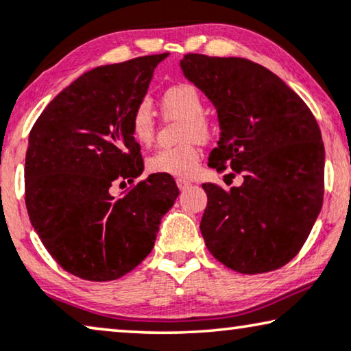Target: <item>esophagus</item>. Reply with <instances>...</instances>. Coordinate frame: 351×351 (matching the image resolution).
<instances>
[{"mask_svg": "<svg viewBox=\"0 0 351 351\" xmlns=\"http://www.w3.org/2000/svg\"><path fill=\"white\" fill-rule=\"evenodd\" d=\"M176 184H177V186H179L180 191H185V190H188V188L191 186V182H188L185 179H177Z\"/></svg>", "mask_w": 351, "mask_h": 351, "instance_id": "obj_1", "label": "esophagus"}]
</instances>
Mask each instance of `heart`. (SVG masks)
<instances>
[{
  "instance_id": "b5f03b06",
  "label": "heart",
  "mask_w": 351,
  "mask_h": 351,
  "mask_svg": "<svg viewBox=\"0 0 351 351\" xmlns=\"http://www.w3.org/2000/svg\"><path fill=\"white\" fill-rule=\"evenodd\" d=\"M160 104L166 117H174L184 121L180 138L186 142L156 150L147 161V169L154 174L188 179L199 166L201 149L197 141L209 139L212 134L210 121L202 114L204 101L193 85L176 84L161 93ZM130 130L139 145H152L155 139V117L147 101H142L134 108L130 119Z\"/></svg>"
}]
</instances>
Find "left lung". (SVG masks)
Segmentation results:
<instances>
[{
  "label": "left lung",
  "instance_id": "1",
  "mask_svg": "<svg viewBox=\"0 0 351 351\" xmlns=\"http://www.w3.org/2000/svg\"><path fill=\"white\" fill-rule=\"evenodd\" d=\"M180 68L217 109L221 133L209 165L243 174L230 191L202 185L206 245L236 272L276 271L298 255L322 210L324 145L317 120L280 77L250 60L188 53Z\"/></svg>",
  "mask_w": 351,
  "mask_h": 351
}]
</instances>
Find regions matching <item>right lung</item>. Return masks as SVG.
<instances>
[{
    "label": "right lung",
    "instance_id": "add662e5",
    "mask_svg": "<svg viewBox=\"0 0 351 351\" xmlns=\"http://www.w3.org/2000/svg\"><path fill=\"white\" fill-rule=\"evenodd\" d=\"M167 53L98 66L58 93L29 131L25 202L52 258L91 282L123 277L155 245L179 196L171 176L152 174L117 200L110 188L144 171L130 119Z\"/></svg>",
    "mask_w": 351,
    "mask_h": 351
}]
</instances>
